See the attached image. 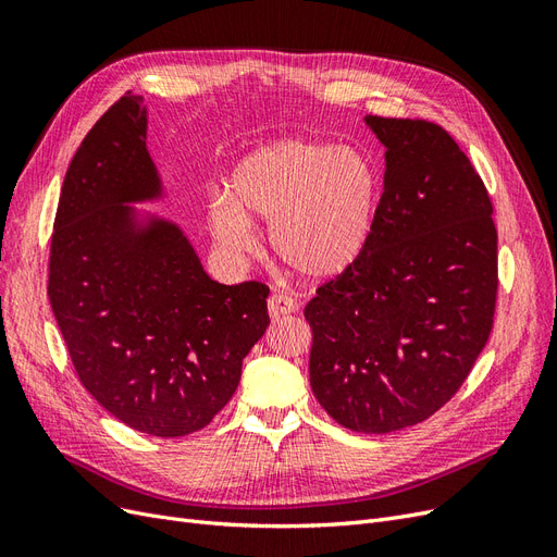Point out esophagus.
<instances>
[{
    "instance_id": "esophagus-1",
    "label": "esophagus",
    "mask_w": 557,
    "mask_h": 557,
    "mask_svg": "<svg viewBox=\"0 0 557 557\" xmlns=\"http://www.w3.org/2000/svg\"><path fill=\"white\" fill-rule=\"evenodd\" d=\"M297 311V301L288 295H281V293H274L272 297H269V315H272L274 320L288 315V313H295Z\"/></svg>"
}]
</instances>
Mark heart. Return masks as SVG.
<instances>
[{
	"label": "heart",
	"instance_id": "b5f03b06",
	"mask_svg": "<svg viewBox=\"0 0 557 557\" xmlns=\"http://www.w3.org/2000/svg\"><path fill=\"white\" fill-rule=\"evenodd\" d=\"M383 197L379 164L358 148L281 139L248 153L215 195L209 227L218 244L246 252L252 221L269 223L276 258L301 278L334 281L360 262Z\"/></svg>",
	"mask_w": 557,
	"mask_h": 557
}]
</instances>
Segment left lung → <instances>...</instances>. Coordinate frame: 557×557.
Segmentation results:
<instances>
[{"label": "left lung", "instance_id": "8db88e82", "mask_svg": "<svg viewBox=\"0 0 557 557\" xmlns=\"http://www.w3.org/2000/svg\"><path fill=\"white\" fill-rule=\"evenodd\" d=\"M385 146L379 221L360 262L315 290L311 391L336 423L385 434L458 393L491 336L497 230L481 176L428 121L367 115Z\"/></svg>", "mask_w": 557, "mask_h": 557}]
</instances>
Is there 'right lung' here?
I'll return each mask as SVG.
<instances>
[{"mask_svg":"<svg viewBox=\"0 0 557 557\" xmlns=\"http://www.w3.org/2000/svg\"><path fill=\"white\" fill-rule=\"evenodd\" d=\"M144 97L127 92L66 170L48 299L86 391L132 430L185 436L232 399L269 325V288L223 285L183 230L132 205L162 199Z\"/></svg>","mask_w":557,"mask_h":557,"instance_id":"add662e5","label":"right lung"}]
</instances>
